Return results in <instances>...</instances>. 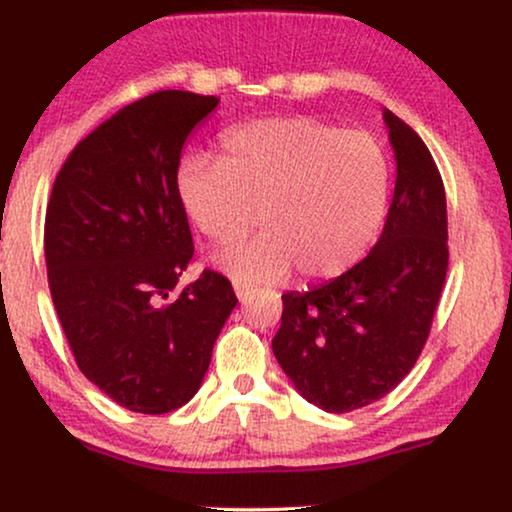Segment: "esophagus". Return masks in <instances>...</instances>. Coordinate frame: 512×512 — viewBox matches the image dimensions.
Segmentation results:
<instances>
[{"instance_id": "1", "label": "esophagus", "mask_w": 512, "mask_h": 512, "mask_svg": "<svg viewBox=\"0 0 512 512\" xmlns=\"http://www.w3.org/2000/svg\"><path fill=\"white\" fill-rule=\"evenodd\" d=\"M233 289H235V296L240 298V300H244V298L249 296L251 286H249L247 282H240V279H235V282H233Z\"/></svg>"}]
</instances>
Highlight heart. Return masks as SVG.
<instances>
[{
  "label": "heart",
  "instance_id": "obj_1",
  "mask_svg": "<svg viewBox=\"0 0 512 512\" xmlns=\"http://www.w3.org/2000/svg\"><path fill=\"white\" fill-rule=\"evenodd\" d=\"M186 219L214 242H233L258 221L265 233L214 254L230 277L310 282L345 275L380 226L389 163L380 142L312 116L230 128L221 158L188 153L174 174Z\"/></svg>",
  "mask_w": 512,
  "mask_h": 512
}]
</instances>
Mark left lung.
Wrapping results in <instances>:
<instances>
[{
    "label": "left lung",
    "instance_id": "1",
    "mask_svg": "<svg viewBox=\"0 0 512 512\" xmlns=\"http://www.w3.org/2000/svg\"><path fill=\"white\" fill-rule=\"evenodd\" d=\"M384 123L396 188L380 240L345 275L284 293L282 326L272 338L300 396L338 415L380 401L410 373L431 333L450 261L436 160L389 109Z\"/></svg>",
    "mask_w": 512,
    "mask_h": 512
}]
</instances>
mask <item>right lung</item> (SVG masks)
Wrapping results in <instances>:
<instances>
[{
	"label": "right lung",
	"instance_id": "obj_1",
	"mask_svg": "<svg viewBox=\"0 0 512 512\" xmlns=\"http://www.w3.org/2000/svg\"><path fill=\"white\" fill-rule=\"evenodd\" d=\"M216 104L186 90L128 104L74 146L48 200L44 251L62 331L81 373L132 412L163 415L198 394L237 305L214 270L172 293L193 258L174 174Z\"/></svg>",
	"mask_w": 512,
	"mask_h": 512
}]
</instances>
